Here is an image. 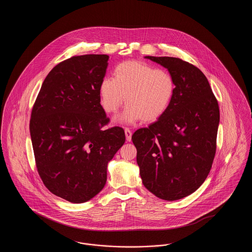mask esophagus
Here are the masks:
<instances>
[{"label":"esophagus","instance_id":"1","mask_svg":"<svg viewBox=\"0 0 252 252\" xmlns=\"http://www.w3.org/2000/svg\"><path fill=\"white\" fill-rule=\"evenodd\" d=\"M125 133H126V139L127 142L131 141L132 132L129 128H125Z\"/></svg>","mask_w":252,"mask_h":252}]
</instances>
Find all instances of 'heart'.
Here are the masks:
<instances>
[{
    "instance_id": "1",
    "label": "heart",
    "mask_w": 252,
    "mask_h": 252,
    "mask_svg": "<svg viewBox=\"0 0 252 252\" xmlns=\"http://www.w3.org/2000/svg\"><path fill=\"white\" fill-rule=\"evenodd\" d=\"M175 91L176 83L170 72L134 60L118 64L112 78H104L99 87L101 105L107 113L116 112L125 96L127 106L115 118L123 124L158 120L167 111Z\"/></svg>"
}]
</instances>
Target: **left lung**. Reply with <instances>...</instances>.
I'll return each mask as SVG.
<instances>
[{"label": "left lung", "mask_w": 252, "mask_h": 252, "mask_svg": "<svg viewBox=\"0 0 252 252\" xmlns=\"http://www.w3.org/2000/svg\"><path fill=\"white\" fill-rule=\"evenodd\" d=\"M166 68L176 83L167 111L132 135L144 187L157 197L179 200L195 192L216 155L219 107L207 77L177 58L145 57Z\"/></svg>", "instance_id": "8db88e82"}]
</instances>
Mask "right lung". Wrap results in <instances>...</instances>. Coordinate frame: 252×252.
Instances as JSON below:
<instances>
[{
    "mask_svg": "<svg viewBox=\"0 0 252 252\" xmlns=\"http://www.w3.org/2000/svg\"><path fill=\"white\" fill-rule=\"evenodd\" d=\"M108 60L84 55L60 62L44 79L32 109L38 175L50 192L72 203L89 201L104 188L108 163L126 141L122 127L102 129L109 119L99 87Z\"/></svg>",
    "mask_w": 252,
    "mask_h": 252,
    "instance_id": "obj_1",
    "label": "right lung"
}]
</instances>
